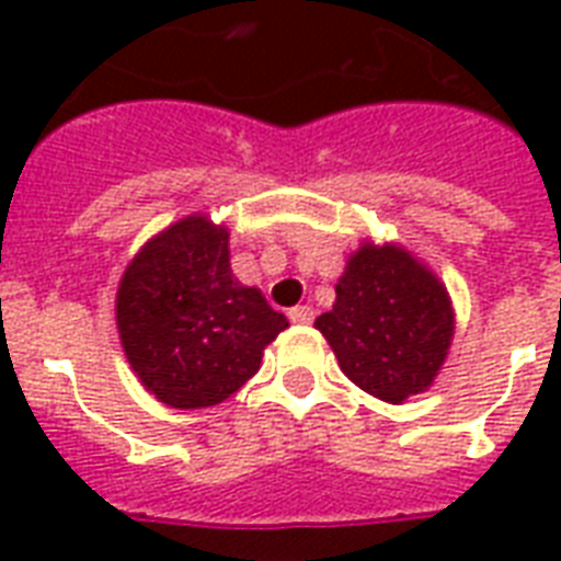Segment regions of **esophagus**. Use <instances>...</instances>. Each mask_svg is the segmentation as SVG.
Instances as JSON below:
<instances>
[{"instance_id":"34e87169","label":"esophagus","mask_w":561,"mask_h":561,"mask_svg":"<svg viewBox=\"0 0 561 561\" xmlns=\"http://www.w3.org/2000/svg\"><path fill=\"white\" fill-rule=\"evenodd\" d=\"M288 317H290V323L308 325V323H311V320H314V308H311V306H297V308H290Z\"/></svg>"}]
</instances>
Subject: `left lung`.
<instances>
[{
	"label": "left lung",
	"instance_id": "1",
	"mask_svg": "<svg viewBox=\"0 0 561 561\" xmlns=\"http://www.w3.org/2000/svg\"><path fill=\"white\" fill-rule=\"evenodd\" d=\"M317 329L352 383L401 404L434 383L454 337L451 297L404 247L364 244L334 285Z\"/></svg>",
	"mask_w": 561,
	"mask_h": 561
}]
</instances>
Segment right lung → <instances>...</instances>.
<instances>
[{"label":"right lung","instance_id":"add662e5","mask_svg":"<svg viewBox=\"0 0 561 561\" xmlns=\"http://www.w3.org/2000/svg\"><path fill=\"white\" fill-rule=\"evenodd\" d=\"M116 325L145 390L169 408L197 410L241 390L288 320L232 276L227 227L188 215L127 264Z\"/></svg>","mask_w":561,"mask_h":561}]
</instances>
